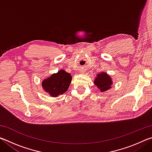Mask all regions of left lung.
<instances>
[{
  "label": "left lung",
  "mask_w": 152,
  "mask_h": 152,
  "mask_svg": "<svg viewBox=\"0 0 152 152\" xmlns=\"http://www.w3.org/2000/svg\"><path fill=\"white\" fill-rule=\"evenodd\" d=\"M94 82L95 85H96L98 88H100V91L104 92L110 88L112 80L107 73L102 72L101 74H98Z\"/></svg>",
  "instance_id": "left-lung-1"
}]
</instances>
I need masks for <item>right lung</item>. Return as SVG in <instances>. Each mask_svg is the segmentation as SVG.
Here are the masks:
<instances>
[{"label": "right lung", "mask_w": 152, "mask_h": 152, "mask_svg": "<svg viewBox=\"0 0 152 152\" xmlns=\"http://www.w3.org/2000/svg\"><path fill=\"white\" fill-rule=\"evenodd\" d=\"M72 81V76L64 70L53 74L50 77L42 82L44 91L52 96H58L67 91Z\"/></svg>", "instance_id": "1"}]
</instances>
